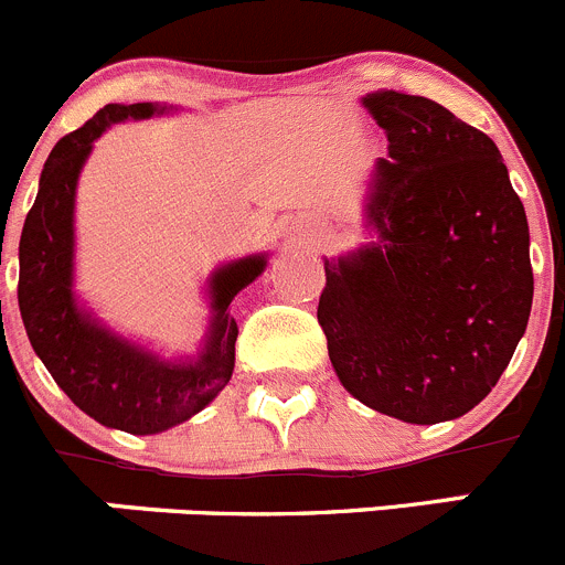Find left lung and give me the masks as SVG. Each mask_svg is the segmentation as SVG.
<instances>
[{"instance_id": "8db88e82", "label": "left lung", "mask_w": 565, "mask_h": 565, "mask_svg": "<svg viewBox=\"0 0 565 565\" xmlns=\"http://www.w3.org/2000/svg\"><path fill=\"white\" fill-rule=\"evenodd\" d=\"M362 106L390 142L365 203L376 242L323 260L318 323L356 401L417 426L456 420L527 329V216L497 145L443 104L376 90Z\"/></svg>"}]
</instances>
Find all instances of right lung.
I'll return each instance as SVG.
<instances>
[{"instance_id": "1", "label": "right lung", "mask_w": 565, "mask_h": 565, "mask_svg": "<svg viewBox=\"0 0 565 565\" xmlns=\"http://www.w3.org/2000/svg\"><path fill=\"white\" fill-rule=\"evenodd\" d=\"M164 104H106L54 145L19 244V310L46 371L85 415L126 434H159L189 420L231 382L236 365L233 296L266 269V253L231 260L209 277L211 323L194 360H161L111 332L74 294V209L93 142L122 120L164 115Z\"/></svg>"}]
</instances>
